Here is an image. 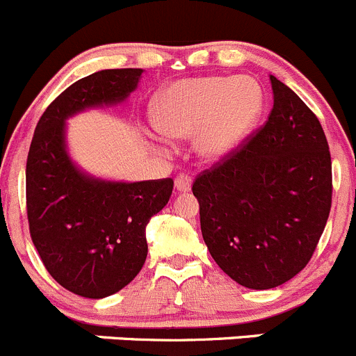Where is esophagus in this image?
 I'll return each mask as SVG.
<instances>
[{
	"mask_svg": "<svg viewBox=\"0 0 356 356\" xmlns=\"http://www.w3.org/2000/svg\"><path fill=\"white\" fill-rule=\"evenodd\" d=\"M175 186H177L178 192H188L190 186H192V179H190L188 175L181 173L175 178Z\"/></svg>",
	"mask_w": 356,
	"mask_h": 356,
	"instance_id": "esophagus-1",
	"label": "esophagus"
}]
</instances>
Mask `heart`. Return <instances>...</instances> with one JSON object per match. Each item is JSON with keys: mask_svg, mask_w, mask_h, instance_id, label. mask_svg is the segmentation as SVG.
<instances>
[{"mask_svg": "<svg viewBox=\"0 0 356 356\" xmlns=\"http://www.w3.org/2000/svg\"><path fill=\"white\" fill-rule=\"evenodd\" d=\"M263 108L265 95L252 77H188L161 95L154 118L164 135H195L200 156L221 159L244 142Z\"/></svg>", "mask_w": 356, "mask_h": 356, "instance_id": "obj_1", "label": "heart"}]
</instances>
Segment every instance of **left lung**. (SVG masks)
Masks as SVG:
<instances>
[{"mask_svg": "<svg viewBox=\"0 0 356 356\" xmlns=\"http://www.w3.org/2000/svg\"><path fill=\"white\" fill-rule=\"evenodd\" d=\"M273 108L192 185L211 256L249 289L298 275L315 252L332 204L329 143L316 115L270 76Z\"/></svg>", "mask_w": 356, "mask_h": 356, "instance_id": "1", "label": "left lung"}]
</instances>
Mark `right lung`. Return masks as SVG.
I'll return each mask as SVG.
<instances>
[{
	"instance_id": "obj_1",
	"label": "right lung",
	"mask_w": 356,
	"mask_h": 356,
	"mask_svg": "<svg viewBox=\"0 0 356 356\" xmlns=\"http://www.w3.org/2000/svg\"><path fill=\"white\" fill-rule=\"evenodd\" d=\"M142 69H107L70 84L47 107L27 154L29 232L44 268L70 293L100 299L128 286L147 258L145 227L173 192V179L115 183L81 173L65 152V119L122 102Z\"/></svg>"
}]
</instances>
